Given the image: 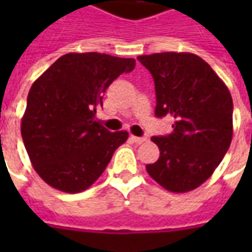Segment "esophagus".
I'll return each instance as SVG.
<instances>
[{"instance_id":"esophagus-1","label":"esophagus","mask_w":252,"mask_h":252,"mask_svg":"<svg viewBox=\"0 0 252 252\" xmlns=\"http://www.w3.org/2000/svg\"><path fill=\"white\" fill-rule=\"evenodd\" d=\"M131 140L134 141V143H137V144H141V143L147 141V139H146V137H137V136H131Z\"/></svg>"}]
</instances>
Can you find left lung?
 I'll return each instance as SVG.
<instances>
[{"label":"left lung","instance_id":"1","mask_svg":"<svg viewBox=\"0 0 252 252\" xmlns=\"http://www.w3.org/2000/svg\"><path fill=\"white\" fill-rule=\"evenodd\" d=\"M156 85V116H171L174 130L153 136L160 158L147 164L151 178L169 192L202 185L218 168L233 137V99L219 75L192 53L139 56Z\"/></svg>","mask_w":252,"mask_h":252}]
</instances>
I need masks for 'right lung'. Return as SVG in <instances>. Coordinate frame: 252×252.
<instances>
[{
    "mask_svg": "<svg viewBox=\"0 0 252 252\" xmlns=\"http://www.w3.org/2000/svg\"><path fill=\"white\" fill-rule=\"evenodd\" d=\"M134 59L68 53L57 59L31 87L21 133L34 171L67 193L88 189L101 177L115 150L127 140L95 121L102 95Z\"/></svg>",
    "mask_w": 252,
    "mask_h": 252,
    "instance_id": "1",
    "label": "right lung"
}]
</instances>
